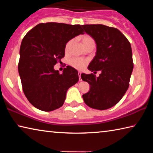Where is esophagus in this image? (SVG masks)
Returning a JSON list of instances; mask_svg holds the SVG:
<instances>
[{
  "label": "esophagus",
  "instance_id": "obj_1",
  "mask_svg": "<svg viewBox=\"0 0 153 153\" xmlns=\"http://www.w3.org/2000/svg\"><path fill=\"white\" fill-rule=\"evenodd\" d=\"M81 74H82L81 72H78V76H79V81H82V78H81Z\"/></svg>",
  "mask_w": 153,
  "mask_h": 153
}]
</instances>
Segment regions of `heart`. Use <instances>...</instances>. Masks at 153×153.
Here are the masks:
<instances>
[{"instance_id": "heart-1", "label": "heart", "mask_w": 153, "mask_h": 153, "mask_svg": "<svg viewBox=\"0 0 153 153\" xmlns=\"http://www.w3.org/2000/svg\"><path fill=\"white\" fill-rule=\"evenodd\" d=\"M81 41H82V44L83 46L85 48H86L88 46L92 45H95V42L94 38H93L92 36H90L89 35L85 34L83 35L81 37ZM74 40H69V41H67V43L65 44V52L66 53H68L70 50V48L73 44ZM69 65L71 67H73L74 68L79 69V70H82L83 69H84V67L86 66V65L88 63V61L86 60V59H80V58H72L69 61Z\"/></svg>"}]
</instances>
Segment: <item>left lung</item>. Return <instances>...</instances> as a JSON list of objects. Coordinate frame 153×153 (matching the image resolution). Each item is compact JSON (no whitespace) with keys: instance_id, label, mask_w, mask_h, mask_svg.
Wrapping results in <instances>:
<instances>
[{"instance_id":"left-lung-1","label":"left lung","mask_w":153,"mask_h":153,"mask_svg":"<svg viewBox=\"0 0 153 153\" xmlns=\"http://www.w3.org/2000/svg\"><path fill=\"white\" fill-rule=\"evenodd\" d=\"M82 27L97 43V53L88 69L94 73L101 71L98 77L93 74H82L83 81L90 86L83 99L92 108L107 109L120 101L129 88L134 68L130 42L115 27L102 24Z\"/></svg>"}]
</instances>
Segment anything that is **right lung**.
Here are the masks:
<instances>
[{
    "instance_id": "obj_1",
    "label": "right lung",
    "mask_w": 153,
    "mask_h": 153,
    "mask_svg": "<svg viewBox=\"0 0 153 153\" xmlns=\"http://www.w3.org/2000/svg\"><path fill=\"white\" fill-rule=\"evenodd\" d=\"M84 32L82 25L41 23L23 38L18 71L23 91L33 107L52 111L63 106L67 90L78 82V73L67 66L59 74L54 65L64 57L67 41Z\"/></svg>"
}]
</instances>
